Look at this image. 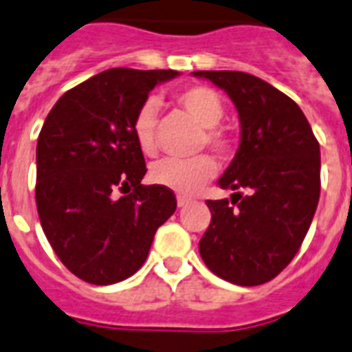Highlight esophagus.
<instances>
[{
    "label": "esophagus",
    "instance_id": "34e87169",
    "mask_svg": "<svg viewBox=\"0 0 352 352\" xmlns=\"http://www.w3.org/2000/svg\"><path fill=\"white\" fill-rule=\"evenodd\" d=\"M190 203H192V201L188 197H184V195H179V197H177V206H179V208H184V206Z\"/></svg>",
    "mask_w": 352,
    "mask_h": 352
}]
</instances>
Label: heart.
Masks as SVG:
<instances>
[{
    "instance_id": "1",
    "label": "heart",
    "mask_w": 352,
    "mask_h": 352,
    "mask_svg": "<svg viewBox=\"0 0 352 352\" xmlns=\"http://www.w3.org/2000/svg\"><path fill=\"white\" fill-rule=\"evenodd\" d=\"M175 100L199 126L204 127L201 146H208L223 157L230 153V137L217 127L225 117V104L214 89L206 85H192L182 89L175 96ZM155 117H157V104L148 100L144 102L133 118V137L144 155H153L157 151ZM215 173H217L215 160L208 155H201L195 159L159 160L149 171V177L155 184L168 188L179 195H193L206 182L212 181Z\"/></svg>"
}]
</instances>
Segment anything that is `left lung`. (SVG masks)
<instances>
[{
  "label": "left lung",
  "instance_id": "1",
  "mask_svg": "<svg viewBox=\"0 0 352 352\" xmlns=\"http://www.w3.org/2000/svg\"><path fill=\"white\" fill-rule=\"evenodd\" d=\"M225 91L241 124L239 148L206 201L212 221L199 241L204 265L241 287L263 285L300 250L320 201V144L300 106L241 71H195ZM241 191H246L243 196Z\"/></svg>",
  "mask_w": 352,
  "mask_h": 352
}]
</instances>
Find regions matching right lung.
Listing matches in <instances>:
<instances>
[{
    "label": "right lung",
    "instance_id": "1",
    "mask_svg": "<svg viewBox=\"0 0 352 352\" xmlns=\"http://www.w3.org/2000/svg\"><path fill=\"white\" fill-rule=\"evenodd\" d=\"M179 74L107 69L60 96L43 122L36 146L41 228L60 261L87 283L133 276L175 212L171 190L140 184L148 170L131 126L149 91Z\"/></svg>",
    "mask_w": 352,
    "mask_h": 352
}]
</instances>
